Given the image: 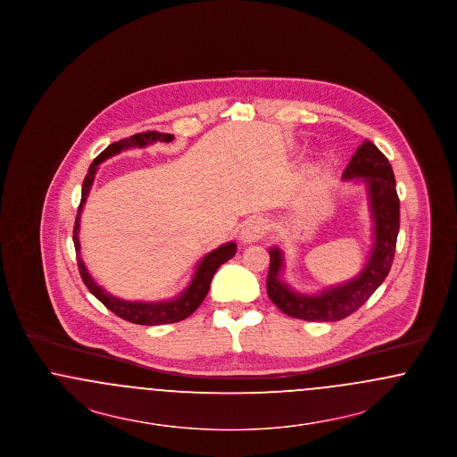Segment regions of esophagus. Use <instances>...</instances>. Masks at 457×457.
I'll return each instance as SVG.
<instances>
[{
    "label": "esophagus",
    "instance_id": "34e87169",
    "mask_svg": "<svg viewBox=\"0 0 457 457\" xmlns=\"http://www.w3.org/2000/svg\"><path fill=\"white\" fill-rule=\"evenodd\" d=\"M267 229H269V226H267V220H265V219H252V220H248V222L243 226V229H241V233H239V239H241L243 245L257 243V241H261V239L265 237Z\"/></svg>",
    "mask_w": 457,
    "mask_h": 457
}]
</instances>
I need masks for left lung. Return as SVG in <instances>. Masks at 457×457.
I'll return each mask as SVG.
<instances>
[{
    "mask_svg": "<svg viewBox=\"0 0 457 457\" xmlns=\"http://www.w3.org/2000/svg\"><path fill=\"white\" fill-rule=\"evenodd\" d=\"M343 179L363 183L369 194L370 218L373 222L369 259L353 279L328 286L315 295H303L281 279L286 265L283 250L279 246L269 248L267 295L272 303L293 319L308 322L343 320L369 300L391 270L399 233V198L389 159L365 140L353 154Z\"/></svg>",
    "mask_w": 457,
    "mask_h": 457,
    "instance_id": "left-lung-1",
    "label": "left lung"
}]
</instances>
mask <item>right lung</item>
<instances>
[{
	"label": "right lung",
	"instance_id": "obj_1",
	"mask_svg": "<svg viewBox=\"0 0 457 457\" xmlns=\"http://www.w3.org/2000/svg\"><path fill=\"white\" fill-rule=\"evenodd\" d=\"M174 137L171 133H159V131H144V133H135L130 138L120 140L108 145L103 153L99 154L94 162L88 166L87 176L84 179L82 185V200L79 205V212L75 219V228H73V243H75V252H77V263H79V270H80V278L84 284L87 286L88 291L109 308L114 315H118L120 319L133 322L138 326H161V324H174L179 320H185L188 315H192L200 303L204 302V298L209 293L211 281L216 274L219 267L224 262L229 261L235 257L237 253V243L229 241L218 246L216 250L209 252L202 261L196 265L195 274L192 278V281L188 286L171 300H162V302H129V300H121L118 296H112L104 287H101L99 284L94 281V278L88 274L87 267L82 261V253H80V239H79V231H80V216L86 205L92 183L96 173L99 170V164L104 162L109 157L116 155V154L129 151L133 147H147L153 145L155 142H171Z\"/></svg>",
	"mask_w": 457,
	"mask_h": 457
}]
</instances>
